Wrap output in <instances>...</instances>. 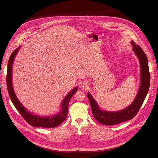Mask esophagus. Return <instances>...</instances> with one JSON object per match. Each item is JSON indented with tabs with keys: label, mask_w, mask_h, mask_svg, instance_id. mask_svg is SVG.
Returning <instances> with one entry per match:
<instances>
[{
	"label": "esophagus",
	"mask_w": 158,
	"mask_h": 158,
	"mask_svg": "<svg viewBox=\"0 0 158 158\" xmlns=\"http://www.w3.org/2000/svg\"><path fill=\"white\" fill-rule=\"evenodd\" d=\"M87 86H88V83L87 82H82L80 85V87L82 89H85Z\"/></svg>",
	"instance_id": "1"
}]
</instances>
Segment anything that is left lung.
Instances as JSON below:
<instances>
[{
  "label": "left lung",
  "instance_id": "obj_1",
  "mask_svg": "<svg viewBox=\"0 0 158 158\" xmlns=\"http://www.w3.org/2000/svg\"><path fill=\"white\" fill-rule=\"evenodd\" d=\"M133 50L138 56L141 64V85L138 93L133 102L126 109L117 112L103 111L99 109L96 102L91 94H87V98L91 104V110L94 118L100 123L112 126L133 119L139 110L148 93L150 84V73L148 60L146 54L139 45L132 41Z\"/></svg>",
  "mask_w": 158,
  "mask_h": 158
}]
</instances>
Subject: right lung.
Instances as JSON below:
<instances>
[{
	"label": "right lung",
	"mask_w": 158,
	"mask_h": 158,
	"mask_svg": "<svg viewBox=\"0 0 158 158\" xmlns=\"http://www.w3.org/2000/svg\"><path fill=\"white\" fill-rule=\"evenodd\" d=\"M19 48L16 49L13 51L12 53L8 62L7 65V86L8 93L10 96V98L17 109L19 111L20 114L22 116L26 121L31 126L34 127H46V128H52L56 127L60 125L63 121L66 119L67 112H68V106L69 101L73 95L77 92V87H76L74 89H73L67 96L64 98L62 101V110L57 114L54 116L50 117H39L35 115H32L31 113L27 110L23 106H22L20 102L19 101L16 96L14 92V89L12 84V64L14 62V59L18 52Z\"/></svg>",
	"instance_id": "obj_1"
}]
</instances>
